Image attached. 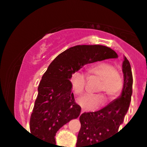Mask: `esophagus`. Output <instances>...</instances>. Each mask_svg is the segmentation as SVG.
Here are the masks:
<instances>
[{
    "label": "esophagus",
    "instance_id": "34e87169",
    "mask_svg": "<svg viewBox=\"0 0 147 147\" xmlns=\"http://www.w3.org/2000/svg\"><path fill=\"white\" fill-rule=\"evenodd\" d=\"M84 113V111H82V112H81V114H82V113Z\"/></svg>",
    "mask_w": 147,
    "mask_h": 147
}]
</instances>
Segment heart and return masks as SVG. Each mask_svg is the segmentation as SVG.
I'll return each instance as SVG.
<instances>
[{
	"label": "heart",
	"instance_id": "1",
	"mask_svg": "<svg viewBox=\"0 0 147 147\" xmlns=\"http://www.w3.org/2000/svg\"><path fill=\"white\" fill-rule=\"evenodd\" d=\"M90 79H97L101 83L97 92H104L109 98H113L121 88V80L115 67L107 62H99L88 70ZM72 90L76 95H81L85 91L86 78L80 72L73 74L71 76ZM78 104L85 110H94L103 104L104 98L101 95L87 94L77 100Z\"/></svg>",
	"mask_w": 147,
	"mask_h": 147
}]
</instances>
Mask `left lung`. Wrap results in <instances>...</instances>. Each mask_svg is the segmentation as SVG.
<instances>
[{"label": "left lung", "instance_id": "obj_1", "mask_svg": "<svg viewBox=\"0 0 147 147\" xmlns=\"http://www.w3.org/2000/svg\"><path fill=\"white\" fill-rule=\"evenodd\" d=\"M122 72L124 85L119 98L98 111L84 113L80 115L81 129L78 134L76 147H97V144L104 142L119 132V127L129 109L132 93V70L125 56Z\"/></svg>", "mask_w": 147, "mask_h": 147}]
</instances>
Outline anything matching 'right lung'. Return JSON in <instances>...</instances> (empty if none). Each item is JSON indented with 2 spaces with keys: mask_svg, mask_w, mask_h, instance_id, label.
I'll list each match as a JSON object with an SVG mask.
<instances>
[{
  "mask_svg": "<svg viewBox=\"0 0 147 147\" xmlns=\"http://www.w3.org/2000/svg\"><path fill=\"white\" fill-rule=\"evenodd\" d=\"M117 57L113 50L99 45H76L59 54L49 65L38 86L30 119L31 133L56 144L57 132L81 113V107L74 102L71 75L87 64Z\"/></svg>",
  "mask_w": 147,
  "mask_h": 147,
  "instance_id": "1",
  "label": "right lung"
}]
</instances>
